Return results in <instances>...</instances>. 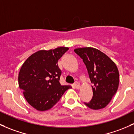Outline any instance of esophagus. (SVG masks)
I'll return each instance as SVG.
<instances>
[{
  "label": "esophagus",
  "instance_id": "1",
  "mask_svg": "<svg viewBox=\"0 0 134 134\" xmlns=\"http://www.w3.org/2000/svg\"><path fill=\"white\" fill-rule=\"evenodd\" d=\"M74 88H76V89H79V88H80V83H79L78 81H76V82L74 83Z\"/></svg>",
  "mask_w": 134,
  "mask_h": 134
}]
</instances>
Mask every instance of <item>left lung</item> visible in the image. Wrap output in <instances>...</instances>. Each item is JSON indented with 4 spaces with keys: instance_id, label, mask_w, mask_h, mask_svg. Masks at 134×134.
Here are the masks:
<instances>
[{
    "instance_id": "obj_1",
    "label": "left lung",
    "mask_w": 134,
    "mask_h": 134,
    "mask_svg": "<svg viewBox=\"0 0 134 134\" xmlns=\"http://www.w3.org/2000/svg\"><path fill=\"white\" fill-rule=\"evenodd\" d=\"M87 67L93 86V96L85 105L93 110L105 108L118 91L119 74L115 63L98 49L82 47L74 49Z\"/></svg>"
}]
</instances>
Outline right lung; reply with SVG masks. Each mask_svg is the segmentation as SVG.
Returning a JSON list of instances; mask_svg holds the SVG:
<instances>
[{
	"instance_id": "right-lung-1",
	"label": "right lung",
	"mask_w": 134,
	"mask_h": 134,
	"mask_svg": "<svg viewBox=\"0 0 134 134\" xmlns=\"http://www.w3.org/2000/svg\"><path fill=\"white\" fill-rule=\"evenodd\" d=\"M69 50L60 47L40 50L28 58L21 67L19 85L28 103L39 111L50 109L60 99L69 85H61L58 61Z\"/></svg>"
}]
</instances>
